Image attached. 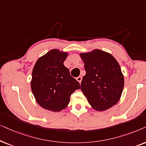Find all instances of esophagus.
I'll return each mask as SVG.
<instances>
[{
    "instance_id": "obj_1",
    "label": "esophagus",
    "mask_w": 146,
    "mask_h": 146,
    "mask_svg": "<svg viewBox=\"0 0 146 146\" xmlns=\"http://www.w3.org/2000/svg\"><path fill=\"white\" fill-rule=\"evenodd\" d=\"M77 81H78V82H79V83H81V81H82V77H81V76H79L78 77H77Z\"/></svg>"
}]
</instances>
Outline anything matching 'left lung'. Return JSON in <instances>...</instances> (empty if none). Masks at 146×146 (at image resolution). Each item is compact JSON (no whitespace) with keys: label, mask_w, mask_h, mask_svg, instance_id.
Segmentation results:
<instances>
[{"label":"left lung","mask_w":146,"mask_h":146,"mask_svg":"<svg viewBox=\"0 0 146 146\" xmlns=\"http://www.w3.org/2000/svg\"><path fill=\"white\" fill-rule=\"evenodd\" d=\"M79 55L86 71L81 89L89 104L99 111L115 106L124 86L123 75L118 62L110 53L100 49Z\"/></svg>","instance_id":"1"}]
</instances>
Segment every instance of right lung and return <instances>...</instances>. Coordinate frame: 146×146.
I'll list each match as a JSON object with an SVG mask.
<instances>
[{
	"label": "right lung",
	"mask_w": 146,
	"mask_h": 146,
	"mask_svg": "<svg viewBox=\"0 0 146 146\" xmlns=\"http://www.w3.org/2000/svg\"><path fill=\"white\" fill-rule=\"evenodd\" d=\"M68 53L52 49L36 61L32 72L31 90L40 107L59 112L70 102V96L80 88L79 83L63 65Z\"/></svg>",
	"instance_id": "right-lung-1"
}]
</instances>
